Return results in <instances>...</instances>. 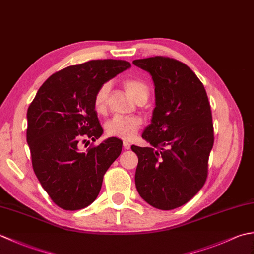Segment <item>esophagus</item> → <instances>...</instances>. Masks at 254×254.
Returning <instances> with one entry per match:
<instances>
[{
  "mask_svg": "<svg viewBox=\"0 0 254 254\" xmlns=\"http://www.w3.org/2000/svg\"><path fill=\"white\" fill-rule=\"evenodd\" d=\"M123 148L124 149H130L131 148V144L127 142H123Z\"/></svg>",
  "mask_w": 254,
  "mask_h": 254,
  "instance_id": "esophagus-1",
  "label": "esophagus"
}]
</instances>
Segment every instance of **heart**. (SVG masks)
I'll list each match as a JSON object with an SVG mask.
<instances>
[{
  "label": "heart",
  "instance_id": "b5f03b06",
  "mask_svg": "<svg viewBox=\"0 0 254 254\" xmlns=\"http://www.w3.org/2000/svg\"><path fill=\"white\" fill-rule=\"evenodd\" d=\"M123 87L126 89L127 94L135 101L139 98H143V97L147 98L149 94L147 84L139 78H127L123 82ZM110 89L111 84L106 82L100 85L98 89L96 90L94 96V107L98 113H104L106 111ZM142 126L143 120L137 116H115L106 122L105 130L109 136L130 141L136 136Z\"/></svg>",
  "mask_w": 254,
  "mask_h": 254
}]
</instances>
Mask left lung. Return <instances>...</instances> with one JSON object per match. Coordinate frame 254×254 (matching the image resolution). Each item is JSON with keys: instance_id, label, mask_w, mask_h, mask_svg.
Returning a JSON list of instances; mask_svg holds the SVG:
<instances>
[{"instance_id": "left-lung-1", "label": "left lung", "mask_w": 254, "mask_h": 254, "mask_svg": "<svg viewBox=\"0 0 254 254\" xmlns=\"http://www.w3.org/2000/svg\"><path fill=\"white\" fill-rule=\"evenodd\" d=\"M152 75L156 107L142 137L150 147H131L137 155V192L152 206H182L207 178L214 144L212 111L206 91L192 69L175 59L154 57L133 61Z\"/></svg>"}]
</instances>
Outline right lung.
<instances>
[{
	"instance_id": "obj_1",
	"label": "right lung",
	"mask_w": 254,
	"mask_h": 254,
	"mask_svg": "<svg viewBox=\"0 0 254 254\" xmlns=\"http://www.w3.org/2000/svg\"><path fill=\"white\" fill-rule=\"evenodd\" d=\"M123 60H91L61 69L48 78L27 111V143L38 180L59 207L77 210L93 203L108 168L121 154L110 137L86 152L79 143L95 142L104 130L94 107L100 85L126 71Z\"/></svg>"
}]
</instances>
